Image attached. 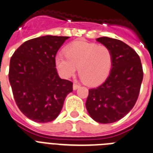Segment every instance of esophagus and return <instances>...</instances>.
I'll use <instances>...</instances> for the list:
<instances>
[{
	"instance_id": "34e87169",
	"label": "esophagus",
	"mask_w": 153,
	"mask_h": 153,
	"mask_svg": "<svg viewBox=\"0 0 153 153\" xmlns=\"http://www.w3.org/2000/svg\"><path fill=\"white\" fill-rule=\"evenodd\" d=\"M79 87H80V85L78 84V83H74V84H73V89H74V90L78 89Z\"/></svg>"
}]
</instances>
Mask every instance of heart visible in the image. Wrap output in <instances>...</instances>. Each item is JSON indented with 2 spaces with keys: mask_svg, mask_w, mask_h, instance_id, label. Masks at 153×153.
Segmentation results:
<instances>
[{
  "mask_svg": "<svg viewBox=\"0 0 153 153\" xmlns=\"http://www.w3.org/2000/svg\"><path fill=\"white\" fill-rule=\"evenodd\" d=\"M65 52H59L55 57L57 70L65 78L72 76L79 67L82 79L86 84L96 85L110 74L112 53L104 45L77 41L68 45Z\"/></svg>",
  "mask_w": 153,
  "mask_h": 153,
  "instance_id": "1",
  "label": "heart"
}]
</instances>
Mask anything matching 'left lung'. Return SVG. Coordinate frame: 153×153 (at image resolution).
<instances>
[{"instance_id": "1", "label": "left lung", "mask_w": 153, "mask_h": 153, "mask_svg": "<svg viewBox=\"0 0 153 153\" xmlns=\"http://www.w3.org/2000/svg\"><path fill=\"white\" fill-rule=\"evenodd\" d=\"M96 41L110 50L112 67L104 82L88 90L85 106L96 122L110 124L124 117L134 106L143 70L138 53L124 42L109 37H100Z\"/></svg>"}]
</instances>
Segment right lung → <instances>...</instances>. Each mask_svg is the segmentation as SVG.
<instances>
[{
    "instance_id": "obj_1",
    "label": "right lung",
    "mask_w": 153,
    "mask_h": 153,
    "mask_svg": "<svg viewBox=\"0 0 153 153\" xmlns=\"http://www.w3.org/2000/svg\"><path fill=\"white\" fill-rule=\"evenodd\" d=\"M68 36H44L25 41L10 61L9 82L19 110L30 120L47 123L57 117L73 83L56 69L57 52Z\"/></svg>"
}]
</instances>
